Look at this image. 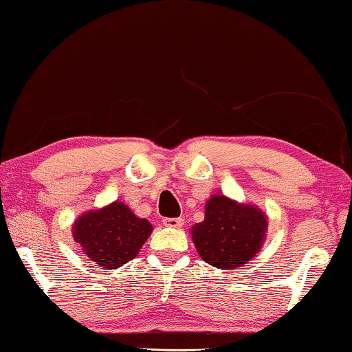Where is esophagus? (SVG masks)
I'll use <instances>...</instances> for the list:
<instances>
[{
	"instance_id": "34e87169",
	"label": "esophagus",
	"mask_w": 352,
	"mask_h": 352,
	"mask_svg": "<svg viewBox=\"0 0 352 352\" xmlns=\"http://www.w3.org/2000/svg\"><path fill=\"white\" fill-rule=\"evenodd\" d=\"M162 223L167 228H182L183 226V219H164Z\"/></svg>"
}]
</instances>
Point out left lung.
Masks as SVG:
<instances>
[{"label": "left lung", "mask_w": 352, "mask_h": 352, "mask_svg": "<svg viewBox=\"0 0 352 352\" xmlns=\"http://www.w3.org/2000/svg\"><path fill=\"white\" fill-rule=\"evenodd\" d=\"M268 220L255 204L214 195L206 202V215L191 228V239L201 258L215 268L236 270L249 263L265 244Z\"/></svg>", "instance_id": "obj_1"}]
</instances>
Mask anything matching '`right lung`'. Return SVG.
<instances>
[{"label": "right lung", "mask_w": 352, "mask_h": 352, "mask_svg": "<svg viewBox=\"0 0 352 352\" xmlns=\"http://www.w3.org/2000/svg\"><path fill=\"white\" fill-rule=\"evenodd\" d=\"M73 239L82 254L102 270H118L135 258L153 226L121 201L84 212L73 223Z\"/></svg>", "instance_id": "1"}]
</instances>
